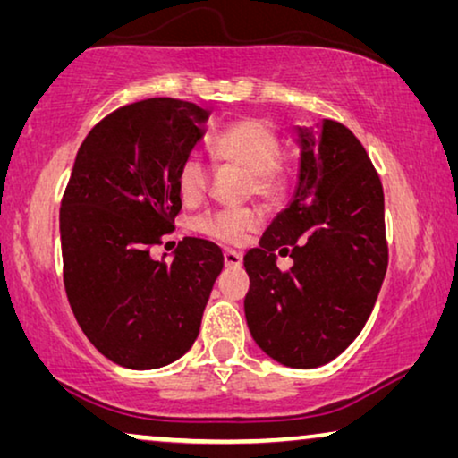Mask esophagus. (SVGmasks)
Wrapping results in <instances>:
<instances>
[{
  "mask_svg": "<svg viewBox=\"0 0 458 458\" xmlns=\"http://www.w3.org/2000/svg\"><path fill=\"white\" fill-rule=\"evenodd\" d=\"M223 260H225V267H227V268H240L243 259H242L240 252H233V250H225Z\"/></svg>",
  "mask_w": 458,
  "mask_h": 458,
  "instance_id": "esophagus-1",
  "label": "esophagus"
}]
</instances>
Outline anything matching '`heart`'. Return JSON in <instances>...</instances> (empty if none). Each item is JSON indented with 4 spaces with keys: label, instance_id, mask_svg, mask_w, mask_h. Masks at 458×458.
Returning a JSON list of instances; mask_svg holds the SVG:
<instances>
[{
    "label": "heart",
    "instance_id": "heart-1",
    "mask_svg": "<svg viewBox=\"0 0 458 458\" xmlns=\"http://www.w3.org/2000/svg\"><path fill=\"white\" fill-rule=\"evenodd\" d=\"M281 141L271 124L260 118H242L218 131L210 141V154L223 165L248 174V196L275 202L285 187V168L277 158ZM177 190L185 204H196L208 190V168L198 156H187L177 173ZM259 225L254 210H208L193 221L199 233L233 243Z\"/></svg>",
    "mask_w": 458,
    "mask_h": 458
}]
</instances>
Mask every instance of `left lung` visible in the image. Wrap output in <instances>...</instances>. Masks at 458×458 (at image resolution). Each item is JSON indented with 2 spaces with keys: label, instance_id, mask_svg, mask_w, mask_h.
I'll use <instances>...</instances> for the list:
<instances>
[{
  "label": "left lung",
  "instance_id": "left-lung-1",
  "mask_svg": "<svg viewBox=\"0 0 458 458\" xmlns=\"http://www.w3.org/2000/svg\"><path fill=\"white\" fill-rule=\"evenodd\" d=\"M298 131V181L243 267L246 323L292 369L327 365L356 340L387 271L384 187L365 148L335 121ZM277 251L291 254L279 272Z\"/></svg>",
  "mask_w": 458,
  "mask_h": 458
}]
</instances>
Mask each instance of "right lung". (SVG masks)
Wrapping results in <instances>:
<instances>
[{"mask_svg": "<svg viewBox=\"0 0 458 458\" xmlns=\"http://www.w3.org/2000/svg\"><path fill=\"white\" fill-rule=\"evenodd\" d=\"M210 112L173 98L123 106L81 143L62 198L68 302L93 346L116 365L166 367L193 346L221 248L185 237L173 260L149 256L181 210L177 173Z\"/></svg>", "mask_w": 458, "mask_h": 458, "instance_id": "add662e5", "label": "right lung"}]
</instances>
